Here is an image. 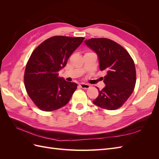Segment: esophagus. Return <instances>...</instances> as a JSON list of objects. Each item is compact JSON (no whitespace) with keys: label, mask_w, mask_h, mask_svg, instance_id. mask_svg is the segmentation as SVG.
I'll return each mask as SVG.
<instances>
[{"label":"esophagus","mask_w":159,"mask_h":159,"mask_svg":"<svg viewBox=\"0 0 159 159\" xmlns=\"http://www.w3.org/2000/svg\"><path fill=\"white\" fill-rule=\"evenodd\" d=\"M79 85L81 88H84V89H88L89 88V85L88 84H85V83H80L79 84Z\"/></svg>","instance_id":"obj_1"}]
</instances>
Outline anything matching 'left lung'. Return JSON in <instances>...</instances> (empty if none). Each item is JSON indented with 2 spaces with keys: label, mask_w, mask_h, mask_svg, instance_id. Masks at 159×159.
I'll list each match as a JSON object with an SVG mask.
<instances>
[{
  "label": "left lung",
  "mask_w": 159,
  "mask_h": 159,
  "mask_svg": "<svg viewBox=\"0 0 159 159\" xmlns=\"http://www.w3.org/2000/svg\"><path fill=\"white\" fill-rule=\"evenodd\" d=\"M85 45L98 55L101 71L107 74L103 78L105 88L93 103L108 110L121 107L131 96L136 83L134 61L128 52L107 38H91L84 41Z\"/></svg>",
  "instance_id": "1"
}]
</instances>
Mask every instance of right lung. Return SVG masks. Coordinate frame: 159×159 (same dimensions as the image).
Segmentation results:
<instances>
[{"label":"right lung","instance_id":"obj_1","mask_svg":"<svg viewBox=\"0 0 159 159\" xmlns=\"http://www.w3.org/2000/svg\"><path fill=\"white\" fill-rule=\"evenodd\" d=\"M84 40L83 37L53 36L32 53L24 80L27 93L40 109L52 111L69 102L78 85L60 78L58 71Z\"/></svg>","mask_w":159,"mask_h":159}]
</instances>
